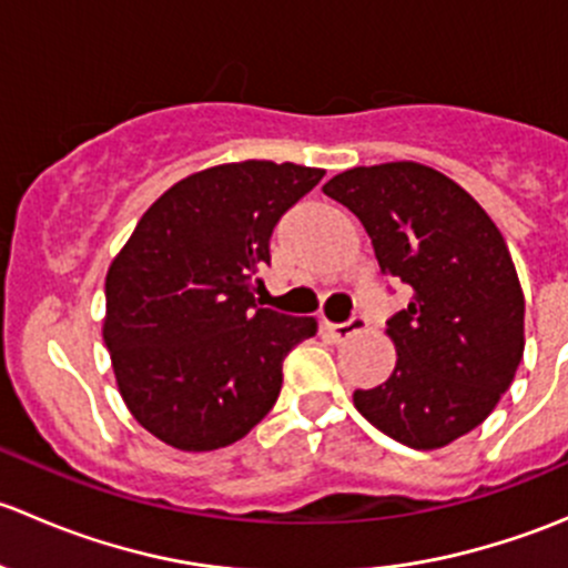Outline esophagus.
<instances>
[{
    "label": "esophagus",
    "instance_id": "obj_1",
    "mask_svg": "<svg viewBox=\"0 0 568 568\" xmlns=\"http://www.w3.org/2000/svg\"><path fill=\"white\" fill-rule=\"evenodd\" d=\"M365 326H368V324H365L363 316H354V318H348L346 324H324V329L329 332V335L335 337V341H346V337L365 332Z\"/></svg>",
    "mask_w": 568,
    "mask_h": 568
}]
</instances>
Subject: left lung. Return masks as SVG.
<instances>
[{
    "label": "left lung",
    "instance_id": "left-lung-1",
    "mask_svg": "<svg viewBox=\"0 0 568 568\" xmlns=\"http://www.w3.org/2000/svg\"><path fill=\"white\" fill-rule=\"evenodd\" d=\"M324 194L363 222L382 274L412 288L387 321L393 374L354 390V406L395 443L445 448L491 415L523 359L525 294L511 252L459 183L426 164L346 170Z\"/></svg>",
    "mask_w": 568,
    "mask_h": 568
}]
</instances>
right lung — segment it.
I'll use <instances>...</instances> for the list:
<instances>
[{
    "mask_svg": "<svg viewBox=\"0 0 568 568\" xmlns=\"http://www.w3.org/2000/svg\"><path fill=\"white\" fill-rule=\"evenodd\" d=\"M324 170L266 159L216 164L173 183L106 272L104 343L125 406L178 450H216L266 417L283 359L316 335L311 316L257 307L280 216Z\"/></svg>",
    "mask_w": 568,
    "mask_h": 568,
    "instance_id": "1",
    "label": "right lung"
}]
</instances>
